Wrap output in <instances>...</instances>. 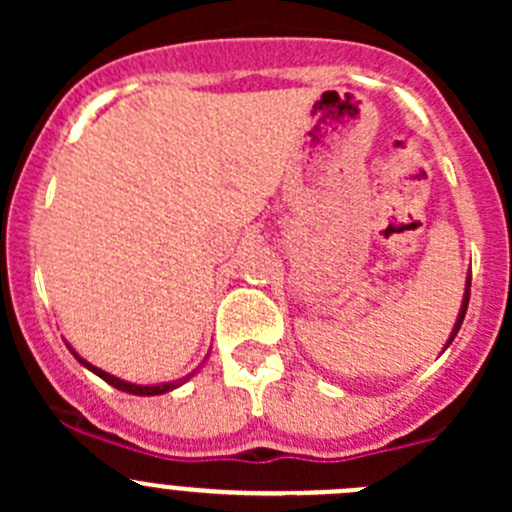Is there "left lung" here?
<instances>
[{"instance_id":"obj_1","label":"left lung","mask_w":512,"mask_h":512,"mask_svg":"<svg viewBox=\"0 0 512 512\" xmlns=\"http://www.w3.org/2000/svg\"><path fill=\"white\" fill-rule=\"evenodd\" d=\"M468 299H471V275H468V280H466V292H463V304H461V312H458L456 327H453V332H451V337H448L446 347H448V344L453 342V337H456V334H458V329H461V324H463V317H466V309H468Z\"/></svg>"}]
</instances>
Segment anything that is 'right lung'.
<instances>
[{
  "label": "right lung",
  "instance_id": "add662e5",
  "mask_svg": "<svg viewBox=\"0 0 512 512\" xmlns=\"http://www.w3.org/2000/svg\"><path fill=\"white\" fill-rule=\"evenodd\" d=\"M69 349H71V347H69ZM71 354H74L76 359H79L81 364L86 366V369H91V371H94L96 376H101V379L106 381V384H111L113 389H118V391H126V394H136V396H156V394H165V391H173V389H178V386L183 384L185 379H188V376H185V379H180V381H170V384H158V386H141V384H131V381H123V379H118V376L108 374V371H101V369H98V366L89 364V361H86V359H81V356L76 354L74 349H71Z\"/></svg>",
  "mask_w": 512,
  "mask_h": 512
}]
</instances>
